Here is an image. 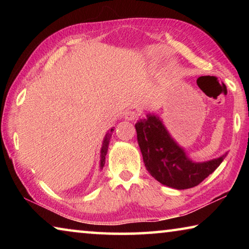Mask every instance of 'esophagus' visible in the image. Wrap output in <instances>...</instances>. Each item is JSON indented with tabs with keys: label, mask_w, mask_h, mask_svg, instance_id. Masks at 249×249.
I'll list each match as a JSON object with an SVG mask.
<instances>
[{
	"label": "esophagus",
	"mask_w": 249,
	"mask_h": 249,
	"mask_svg": "<svg viewBox=\"0 0 249 249\" xmlns=\"http://www.w3.org/2000/svg\"><path fill=\"white\" fill-rule=\"evenodd\" d=\"M138 117V114H137V112H135V111H127L125 113V120H127V121H134V120H136Z\"/></svg>",
	"instance_id": "esophagus-1"
}]
</instances>
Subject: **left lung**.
<instances>
[{"label": "left lung", "instance_id": "left-lung-1", "mask_svg": "<svg viewBox=\"0 0 249 249\" xmlns=\"http://www.w3.org/2000/svg\"><path fill=\"white\" fill-rule=\"evenodd\" d=\"M135 127L146 169L167 187L178 190L196 187L221 165L226 156L205 162L192 161L156 115L148 114Z\"/></svg>", "mask_w": 249, "mask_h": 249}]
</instances>
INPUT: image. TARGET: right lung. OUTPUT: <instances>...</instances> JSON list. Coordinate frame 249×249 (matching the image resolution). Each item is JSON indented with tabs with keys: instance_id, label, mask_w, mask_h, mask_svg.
Instances as JSON below:
<instances>
[{
	"instance_id": "right-lung-1",
	"label": "right lung",
	"mask_w": 249,
	"mask_h": 249,
	"mask_svg": "<svg viewBox=\"0 0 249 249\" xmlns=\"http://www.w3.org/2000/svg\"><path fill=\"white\" fill-rule=\"evenodd\" d=\"M113 130H114V127L109 129L108 132H107V134L105 135V137H104V141H103V144H102V148H101V162H100L101 169H102L103 166H104V163H105V156H107V148H108L109 140H111Z\"/></svg>"
}]
</instances>
